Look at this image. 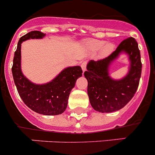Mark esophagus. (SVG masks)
Instances as JSON below:
<instances>
[{"label":"esophagus","mask_w":155,"mask_h":155,"mask_svg":"<svg viewBox=\"0 0 155 155\" xmlns=\"http://www.w3.org/2000/svg\"><path fill=\"white\" fill-rule=\"evenodd\" d=\"M81 68H82V70H83V71H86V68H87L86 61H84V62H82L81 64Z\"/></svg>","instance_id":"34e87169"}]
</instances>
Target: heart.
<instances>
[{
	"label": "heart",
	"instance_id": "1",
	"mask_svg": "<svg viewBox=\"0 0 155 155\" xmlns=\"http://www.w3.org/2000/svg\"><path fill=\"white\" fill-rule=\"evenodd\" d=\"M104 44V41L101 40H87L85 42L86 46L91 51H97L99 48H101ZM113 48H114V45L113 43H111V42L106 43L104 46L102 47V49H101V52H100V57L103 58V57H105L107 55H108L109 54H110L113 51Z\"/></svg>",
	"mask_w": 155,
	"mask_h": 155
}]
</instances>
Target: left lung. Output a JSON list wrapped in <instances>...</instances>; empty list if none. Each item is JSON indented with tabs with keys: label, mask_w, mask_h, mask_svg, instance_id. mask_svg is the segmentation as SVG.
<instances>
[{
	"label": "left lung",
	"mask_w": 155,
	"mask_h": 155,
	"mask_svg": "<svg viewBox=\"0 0 155 155\" xmlns=\"http://www.w3.org/2000/svg\"><path fill=\"white\" fill-rule=\"evenodd\" d=\"M122 52L129 55L130 70L124 78L114 80L108 74V67ZM141 67L138 43L132 37L124 39L107 58L90 61L84 77L88 82L87 94L93 108L100 113H112L123 108L138 89Z\"/></svg>",
	"instance_id": "8db88e82"
}]
</instances>
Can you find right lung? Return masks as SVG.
<instances>
[{"instance_id":"1","label":"right lung","mask_w":155,"mask_h":155,"mask_svg":"<svg viewBox=\"0 0 155 155\" xmlns=\"http://www.w3.org/2000/svg\"><path fill=\"white\" fill-rule=\"evenodd\" d=\"M45 36L40 31H31L20 38L14 52L12 74L19 95L29 108L39 114L54 116L65 111L71 91L83 71L80 66L66 68L51 81L44 84H36L28 80L21 71V43Z\"/></svg>"}]
</instances>
